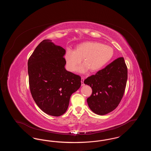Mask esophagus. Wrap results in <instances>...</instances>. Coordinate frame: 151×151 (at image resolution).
Returning a JSON list of instances; mask_svg holds the SVG:
<instances>
[{
	"mask_svg": "<svg viewBox=\"0 0 151 151\" xmlns=\"http://www.w3.org/2000/svg\"><path fill=\"white\" fill-rule=\"evenodd\" d=\"M84 78L83 77H81V86H84L85 84L84 83Z\"/></svg>",
	"mask_w": 151,
	"mask_h": 151,
	"instance_id": "1",
	"label": "esophagus"
}]
</instances>
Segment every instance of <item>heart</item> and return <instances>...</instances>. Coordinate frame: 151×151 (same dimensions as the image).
<instances>
[{
	"label": "heart",
	"instance_id": "1",
	"mask_svg": "<svg viewBox=\"0 0 151 151\" xmlns=\"http://www.w3.org/2000/svg\"><path fill=\"white\" fill-rule=\"evenodd\" d=\"M113 48L98 42L88 41L78 45L75 50L67 49L65 58L67 67L71 71H75L81 59L84 65L78 68L80 72H84L88 69L91 72L99 71L112 58Z\"/></svg>",
	"mask_w": 151,
	"mask_h": 151
}]
</instances>
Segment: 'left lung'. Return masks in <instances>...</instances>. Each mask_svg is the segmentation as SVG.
<instances>
[{
	"label": "left lung",
	"instance_id": "obj_1",
	"mask_svg": "<svg viewBox=\"0 0 151 151\" xmlns=\"http://www.w3.org/2000/svg\"><path fill=\"white\" fill-rule=\"evenodd\" d=\"M127 80V68L123 57L87 78L84 83L92 89V93L87 99L91 110L101 115L114 110L122 100Z\"/></svg>",
	"mask_w": 151,
	"mask_h": 151
}]
</instances>
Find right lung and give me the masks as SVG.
<instances>
[{
	"label": "right lung",
	"instance_id": "obj_1",
	"mask_svg": "<svg viewBox=\"0 0 151 151\" xmlns=\"http://www.w3.org/2000/svg\"><path fill=\"white\" fill-rule=\"evenodd\" d=\"M65 50L50 40L40 43L28 62L30 90L37 106L58 116L67 111L72 94L81 86L79 75L67 71Z\"/></svg>",
	"mask_w": 151,
	"mask_h": 151
}]
</instances>
